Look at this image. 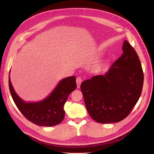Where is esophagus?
<instances>
[{"mask_svg": "<svg viewBox=\"0 0 154 154\" xmlns=\"http://www.w3.org/2000/svg\"><path fill=\"white\" fill-rule=\"evenodd\" d=\"M82 82V80L81 77L79 76V77L76 78V84H77V87L78 88H80Z\"/></svg>", "mask_w": 154, "mask_h": 154, "instance_id": "obj_1", "label": "esophagus"}]
</instances>
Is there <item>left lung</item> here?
I'll list each match as a JSON object with an SVG mask.
<instances>
[{
  "label": "left lung",
  "instance_id": "left-lung-1",
  "mask_svg": "<svg viewBox=\"0 0 154 154\" xmlns=\"http://www.w3.org/2000/svg\"><path fill=\"white\" fill-rule=\"evenodd\" d=\"M123 53L105 75L83 82L80 88L91 117L97 123H118L128 116L141 94L144 74L132 46L125 40Z\"/></svg>",
  "mask_w": 154,
  "mask_h": 154
}]
</instances>
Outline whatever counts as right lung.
I'll use <instances>...</instances> for the list:
<instances>
[{
  "instance_id": "add662e5",
  "label": "right lung",
  "mask_w": 154,
  "mask_h": 154,
  "mask_svg": "<svg viewBox=\"0 0 154 154\" xmlns=\"http://www.w3.org/2000/svg\"><path fill=\"white\" fill-rule=\"evenodd\" d=\"M9 87L16 106L26 119L38 126L52 127L60 124L64 118L63 106L69 95L76 89V77L63 79L48 97L36 103L23 101L14 91L10 77Z\"/></svg>"
}]
</instances>
